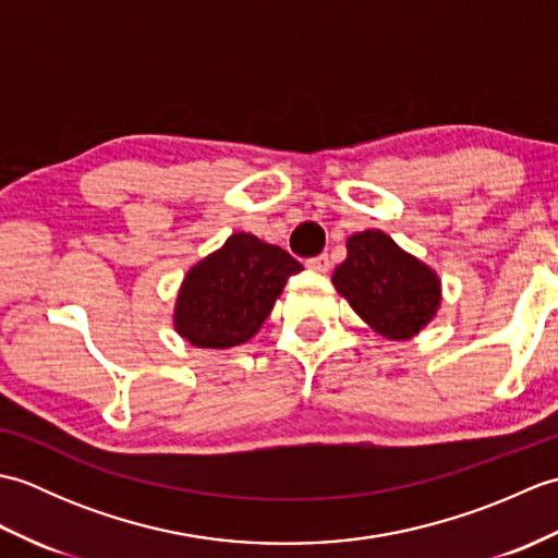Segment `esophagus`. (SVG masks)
Listing matches in <instances>:
<instances>
[{"label": "esophagus", "instance_id": "34e87169", "mask_svg": "<svg viewBox=\"0 0 558 558\" xmlns=\"http://www.w3.org/2000/svg\"><path fill=\"white\" fill-rule=\"evenodd\" d=\"M306 266H310L316 272H328L330 270V256L328 254H318V256L306 258Z\"/></svg>", "mask_w": 558, "mask_h": 558}]
</instances>
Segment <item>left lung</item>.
Returning <instances> with one entry per match:
<instances>
[{"label":"left lung","instance_id":"obj_1","mask_svg":"<svg viewBox=\"0 0 558 558\" xmlns=\"http://www.w3.org/2000/svg\"><path fill=\"white\" fill-rule=\"evenodd\" d=\"M333 286L366 324L393 340L420 333L441 302L434 270L378 230L350 236Z\"/></svg>","mask_w":558,"mask_h":558}]
</instances>
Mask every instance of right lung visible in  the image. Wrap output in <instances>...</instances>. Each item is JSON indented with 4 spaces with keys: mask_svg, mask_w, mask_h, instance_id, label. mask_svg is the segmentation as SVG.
<instances>
[{
    "mask_svg": "<svg viewBox=\"0 0 558 558\" xmlns=\"http://www.w3.org/2000/svg\"><path fill=\"white\" fill-rule=\"evenodd\" d=\"M286 248L236 232L189 270L174 310L177 333L196 348H234L252 338L294 272Z\"/></svg>",
    "mask_w": 558,
    "mask_h": 558,
    "instance_id": "obj_1",
    "label": "right lung"
}]
</instances>
